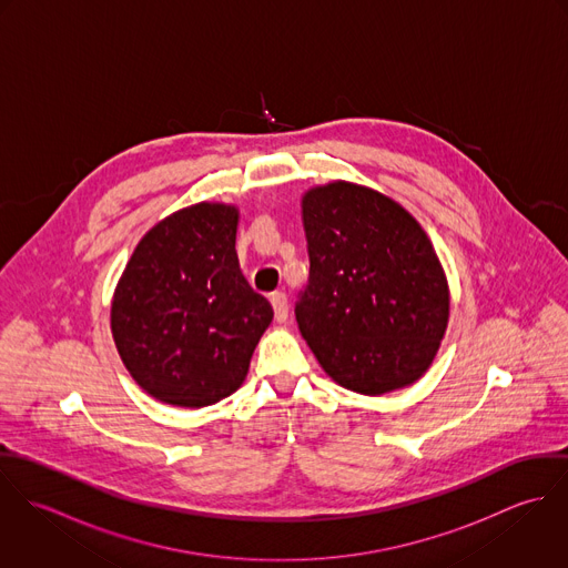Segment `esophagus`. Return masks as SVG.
I'll use <instances>...</instances> for the list:
<instances>
[{"instance_id":"obj_1","label":"esophagus","mask_w":568,"mask_h":568,"mask_svg":"<svg viewBox=\"0 0 568 568\" xmlns=\"http://www.w3.org/2000/svg\"><path fill=\"white\" fill-rule=\"evenodd\" d=\"M271 306H273L275 320H277L280 324H284L286 317H288V300H286V295H284V293H273V295H271Z\"/></svg>"}]
</instances>
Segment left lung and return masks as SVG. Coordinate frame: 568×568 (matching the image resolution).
<instances>
[{
    "mask_svg": "<svg viewBox=\"0 0 568 568\" xmlns=\"http://www.w3.org/2000/svg\"><path fill=\"white\" fill-rule=\"evenodd\" d=\"M311 277L297 325L325 374L361 396L417 383L450 320V288L422 225L396 199L352 181L302 194Z\"/></svg>",
    "mask_w": 568,
    "mask_h": 568,
    "instance_id": "8db88e82",
    "label": "left lung"
}]
</instances>
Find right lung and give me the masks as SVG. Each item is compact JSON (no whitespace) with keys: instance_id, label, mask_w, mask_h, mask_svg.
I'll list each match as a JSON object with an SVG mask.
<instances>
[{"instance_id":"add662e5","label":"right lung","mask_w":568,"mask_h":568,"mask_svg":"<svg viewBox=\"0 0 568 568\" xmlns=\"http://www.w3.org/2000/svg\"><path fill=\"white\" fill-rule=\"evenodd\" d=\"M241 210L201 201L153 225L111 300V334L131 378L155 400L216 405L241 389L271 304L244 280Z\"/></svg>"}]
</instances>
